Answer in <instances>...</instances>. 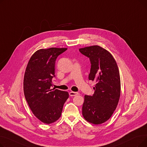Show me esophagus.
Instances as JSON below:
<instances>
[{
  "instance_id": "34e87169",
  "label": "esophagus",
  "mask_w": 147,
  "mask_h": 147,
  "mask_svg": "<svg viewBox=\"0 0 147 147\" xmlns=\"http://www.w3.org/2000/svg\"><path fill=\"white\" fill-rule=\"evenodd\" d=\"M69 96H76L77 95H78V92H70L69 93Z\"/></svg>"
}]
</instances>
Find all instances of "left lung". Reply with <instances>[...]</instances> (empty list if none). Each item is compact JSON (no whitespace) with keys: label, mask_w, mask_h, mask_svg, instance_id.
Here are the masks:
<instances>
[{"label":"left lung","mask_w":147,"mask_h":147,"mask_svg":"<svg viewBox=\"0 0 147 147\" xmlns=\"http://www.w3.org/2000/svg\"><path fill=\"white\" fill-rule=\"evenodd\" d=\"M79 51L90 61L89 80L96 82L94 95H84L83 116L92 124H102L111 117L118 105L121 89L119 68L111 54L101 46H88Z\"/></svg>","instance_id":"8db88e82"}]
</instances>
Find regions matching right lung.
I'll return each mask as SVG.
<instances>
[{
	"mask_svg": "<svg viewBox=\"0 0 147 147\" xmlns=\"http://www.w3.org/2000/svg\"><path fill=\"white\" fill-rule=\"evenodd\" d=\"M67 49L51 48L38 50L31 57L26 67L23 82L26 99L33 114L46 124L59 119L69 97L67 92L51 89L55 61Z\"/></svg>",
	"mask_w": 147,
	"mask_h": 147,
	"instance_id": "add662e5",
	"label": "right lung"
}]
</instances>
